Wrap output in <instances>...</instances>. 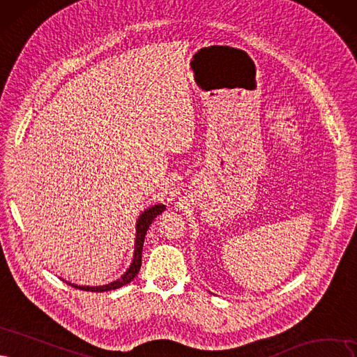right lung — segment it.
Masks as SVG:
<instances>
[{
	"instance_id": "right-lung-1",
	"label": "right lung",
	"mask_w": 357,
	"mask_h": 357,
	"mask_svg": "<svg viewBox=\"0 0 357 357\" xmlns=\"http://www.w3.org/2000/svg\"><path fill=\"white\" fill-rule=\"evenodd\" d=\"M166 206L165 204H155L148 208L146 211H144L141 213V216L137 218V224H136V240H135V255H133V261L130 264V267L128 268L120 279H117L116 282H111L108 284L103 286H78L74 283L66 282L68 284H71L73 287H77L79 291H90V292H105V291H112V289H119V287L130 283L136 274L139 273L141 270V264H142V248H144V240H145V234L148 231L149 225L155 220L157 215H160L162 212H165Z\"/></svg>"
}]
</instances>
